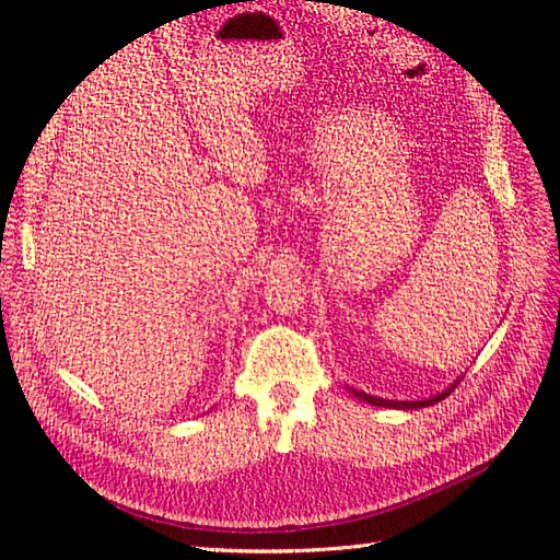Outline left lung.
<instances>
[{
	"instance_id": "left-lung-1",
	"label": "left lung",
	"mask_w": 560,
	"mask_h": 560,
	"mask_svg": "<svg viewBox=\"0 0 560 560\" xmlns=\"http://www.w3.org/2000/svg\"><path fill=\"white\" fill-rule=\"evenodd\" d=\"M457 385V383H455ZM455 385H450L445 392H440V395L431 397V399H423V401H392V399H380V397H371L365 395V392H359V389H351L355 397L368 401V404H375V407H387V409H421V407H431V404L445 399L452 389H455Z\"/></svg>"
}]
</instances>
